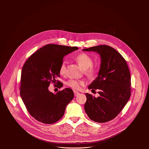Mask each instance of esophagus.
Segmentation results:
<instances>
[{"label":"esophagus","instance_id":"34e87169","mask_svg":"<svg viewBox=\"0 0 149 149\" xmlns=\"http://www.w3.org/2000/svg\"><path fill=\"white\" fill-rule=\"evenodd\" d=\"M73 92H74V96H77V95L80 93L79 92H77V91H74Z\"/></svg>","mask_w":149,"mask_h":149}]
</instances>
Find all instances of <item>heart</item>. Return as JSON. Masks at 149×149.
Instances as JSON below:
<instances>
[{"instance_id": "b5f03b06", "label": "heart", "mask_w": 149, "mask_h": 149, "mask_svg": "<svg viewBox=\"0 0 149 149\" xmlns=\"http://www.w3.org/2000/svg\"><path fill=\"white\" fill-rule=\"evenodd\" d=\"M76 60L84 69L85 75L91 78L96 77L99 72V68L93 65L92 58L86 53H81L76 57ZM59 72L61 75L66 73V66L65 61H63L59 68ZM85 81L83 80L70 79L66 82V85L72 89L79 90L82 86L85 85Z\"/></svg>"}]
</instances>
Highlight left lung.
<instances>
[{
	"instance_id": "obj_1",
	"label": "left lung",
	"mask_w": 149,
	"mask_h": 149,
	"mask_svg": "<svg viewBox=\"0 0 149 149\" xmlns=\"http://www.w3.org/2000/svg\"><path fill=\"white\" fill-rule=\"evenodd\" d=\"M98 53L101 65L97 77L88 86L99 89L98 97L86 93L85 111L92 120L106 123L122 111L131 96V76L125 59L115 49L106 45L84 49Z\"/></svg>"
}]
</instances>
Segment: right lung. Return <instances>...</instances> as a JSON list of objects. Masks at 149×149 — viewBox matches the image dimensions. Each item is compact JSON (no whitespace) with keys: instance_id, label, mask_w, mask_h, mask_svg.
Here are the masks:
<instances>
[{"instance_id":"right-lung-1","label":"right lung","mask_w":149,"mask_h":149,"mask_svg":"<svg viewBox=\"0 0 149 149\" xmlns=\"http://www.w3.org/2000/svg\"><path fill=\"white\" fill-rule=\"evenodd\" d=\"M78 47L48 44L31 55L23 66L20 95L29 113L37 120L53 124L64 116L66 106L74 97L72 89L65 88L56 94L48 87L57 84L59 68L66 54Z\"/></svg>"}]
</instances>
